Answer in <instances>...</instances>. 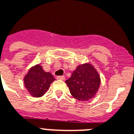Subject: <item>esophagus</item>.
Returning <instances> with one entry per match:
<instances>
[{
    "label": "esophagus",
    "instance_id": "34e87169",
    "mask_svg": "<svg viewBox=\"0 0 134 134\" xmlns=\"http://www.w3.org/2000/svg\"><path fill=\"white\" fill-rule=\"evenodd\" d=\"M57 80H64L65 77H64V76H57Z\"/></svg>",
    "mask_w": 134,
    "mask_h": 134
}]
</instances>
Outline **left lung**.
<instances>
[{"label":"left lung","instance_id":"obj_1","mask_svg":"<svg viewBox=\"0 0 134 134\" xmlns=\"http://www.w3.org/2000/svg\"><path fill=\"white\" fill-rule=\"evenodd\" d=\"M71 95L78 100L87 101L96 96L100 78L96 69L90 64H81L66 80Z\"/></svg>","mask_w":134,"mask_h":134}]
</instances>
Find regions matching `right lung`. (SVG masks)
Instances as JSON below:
<instances>
[{
  "label": "right lung",
  "mask_w": 134,
  "mask_h": 134,
  "mask_svg": "<svg viewBox=\"0 0 134 134\" xmlns=\"http://www.w3.org/2000/svg\"><path fill=\"white\" fill-rule=\"evenodd\" d=\"M55 79L49 72H44L39 64L31 68L24 77L25 87L34 97H41L49 89Z\"/></svg>",
  "instance_id": "obj_1"
}]
</instances>
